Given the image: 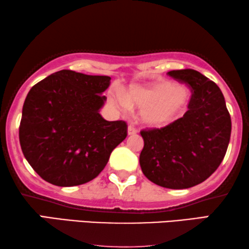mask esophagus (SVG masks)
Listing matches in <instances>:
<instances>
[{"label": "esophagus", "instance_id": "34e87169", "mask_svg": "<svg viewBox=\"0 0 249 249\" xmlns=\"http://www.w3.org/2000/svg\"><path fill=\"white\" fill-rule=\"evenodd\" d=\"M127 133H128V135H135V134L137 133V129L134 127V126L129 125L128 128H127Z\"/></svg>", "mask_w": 249, "mask_h": 249}]
</instances>
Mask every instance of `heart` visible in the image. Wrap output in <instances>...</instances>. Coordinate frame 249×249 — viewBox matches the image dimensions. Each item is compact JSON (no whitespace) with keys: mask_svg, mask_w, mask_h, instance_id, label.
I'll use <instances>...</instances> for the list:
<instances>
[{"mask_svg":"<svg viewBox=\"0 0 249 249\" xmlns=\"http://www.w3.org/2000/svg\"><path fill=\"white\" fill-rule=\"evenodd\" d=\"M189 101L187 89L171 82H155L134 85L124 98H118L123 107L127 105L142 109V118L149 126H163L172 122L186 107Z\"/></svg>","mask_w":249,"mask_h":249,"instance_id":"1","label":"heart"}]
</instances>
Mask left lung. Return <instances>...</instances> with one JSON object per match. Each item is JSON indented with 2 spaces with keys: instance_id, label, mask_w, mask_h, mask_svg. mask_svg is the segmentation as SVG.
<instances>
[{
  "instance_id": "obj_1",
  "label": "left lung",
  "mask_w": 249,
  "mask_h": 249,
  "mask_svg": "<svg viewBox=\"0 0 249 249\" xmlns=\"http://www.w3.org/2000/svg\"><path fill=\"white\" fill-rule=\"evenodd\" d=\"M192 90L188 110L161 128L141 131L143 174L159 186L189 188L203 183L224 160L231 140V121L222 90L195 70L167 73Z\"/></svg>"
}]
</instances>
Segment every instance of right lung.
I'll use <instances>...</instances> for the list:
<instances>
[{"label": "right lung", "mask_w": 249, "mask_h": 249, "mask_svg": "<svg viewBox=\"0 0 249 249\" xmlns=\"http://www.w3.org/2000/svg\"><path fill=\"white\" fill-rule=\"evenodd\" d=\"M109 76L62 70L30 89L22 109L19 144L43 179L77 186L103 171L110 153L127 136L124 121L100 114Z\"/></svg>", "instance_id": "1"}]
</instances>
